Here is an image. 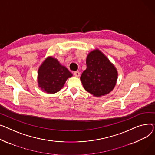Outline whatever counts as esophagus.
<instances>
[{
	"label": "esophagus",
	"instance_id": "esophagus-1",
	"mask_svg": "<svg viewBox=\"0 0 155 155\" xmlns=\"http://www.w3.org/2000/svg\"><path fill=\"white\" fill-rule=\"evenodd\" d=\"M74 75L76 77L78 78V77H79V76H80V72H79V71H75V72H74Z\"/></svg>",
	"mask_w": 155,
	"mask_h": 155
}]
</instances>
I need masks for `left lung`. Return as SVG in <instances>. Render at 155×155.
I'll list each match as a JSON object with an SVG mask.
<instances>
[{
  "instance_id": "1",
  "label": "left lung",
  "mask_w": 155,
  "mask_h": 155,
  "mask_svg": "<svg viewBox=\"0 0 155 155\" xmlns=\"http://www.w3.org/2000/svg\"><path fill=\"white\" fill-rule=\"evenodd\" d=\"M86 66L80 78L85 90L96 97L110 93L117 79V70L110 60L96 49L89 53Z\"/></svg>"
}]
</instances>
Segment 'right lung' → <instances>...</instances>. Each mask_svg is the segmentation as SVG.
I'll use <instances>...</instances> for the list:
<instances>
[{
    "label": "right lung",
    "instance_id": "1",
    "mask_svg": "<svg viewBox=\"0 0 155 155\" xmlns=\"http://www.w3.org/2000/svg\"><path fill=\"white\" fill-rule=\"evenodd\" d=\"M72 74L58 59L48 57L38 69V84L44 92L53 94L58 92L64 85L66 80Z\"/></svg>",
    "mask_w": 155,
    "mask_h": 155
}]
</instances>
